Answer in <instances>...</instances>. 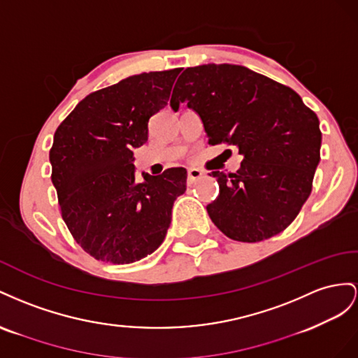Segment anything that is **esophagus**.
<instances>
[{"mask_svg": "<svg viewBox=\"0 0 358 358\" xmlns=\"http://www.w3.org/2000/svg\"><path fill=\"white\" fill-rule=\"evenodd\" d=\"M202 176H203L202 171H199L196 168H190L187 171V182H189V185H193V182H195L196 180H199Z\"/></svg>", "mask_w": 358, "mask_h": 358, "instance_id": "obj_1", "label": "esophagus"}]
</instances>
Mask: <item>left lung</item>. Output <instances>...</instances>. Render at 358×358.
Segmentation results:
<instances>
[{"label": "left lung", "mask_w": 358, "mask_h": 358, "mask_svg": "<svg viewBox=\"0 0 358 358\" xmlns=\"http://www.w3.org/2000/svg\"><path fill=\"white\" fill-rule=\"evenodd\" d=\"M199 115L211 145L227 142L243 156L236 173L213 171L219 196L208 216L224 236L257 243L297 217L320 163V120L289 87L244 66L203 64L182 71L171 108Z\"/></svg>", "instance_id": "1"}]
</instances>
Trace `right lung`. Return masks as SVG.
Segmentation results:
<instances>
[{
  "label": "right lung",
  "instance_id": "obj_1",
  "mask_svg": "<svg viewBox=\"0 0 358 358\" xmlns=\"http://www.w3.org/2000/svg\"><path fill=\"white\" fill-rule=\"evenodd\" d=\"M181 69L129 76L80 100L58 126L49 152L61 214L91 257L130 264L166 237L187 171L169 168L135 180L134 150L148 141V121L168 105Z\"/></svg>",
  "mask_w": 358,
  "mask_h": 358
}]
</instances>
